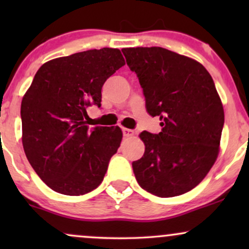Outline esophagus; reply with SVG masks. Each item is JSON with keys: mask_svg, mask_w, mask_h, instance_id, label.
<instances>
[{"mask_svg": "<svg viewBox=\"0 0 249 249\" xmlns=\"http://www.w3.org/2000/svg\"><path fill=\"white\" fill-rule=\"evenodd\" d=\"M122 131H123V136H124V137H132V136H134V131L133 130H130V128L123 127Z\"/></svg>", "mask_w": 249, "mask_h": 249, "instance_id": "34e87169", "label": "esophagus"}]
</instances>
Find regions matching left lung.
I'll return each instance as SVG.
<instances>
[{"label": "left lung", "mask_w": 249, "mask_h": 249, "mask_svg": "<svg viewBox=\"0 0 249 249\" xmlns=\"http://www.w3.org/2000/svg\"><path fill=\"white\" fill-rule=\"evenodd\" d=\"M122 51L138 77L147 112L161 121V132L139 134L145 152L132 162L137 181L160 198L186 193L219 153L225 115L212 77L199 62L160 47Z\"/></svg>", "instance_id": "1"}]
</instances>
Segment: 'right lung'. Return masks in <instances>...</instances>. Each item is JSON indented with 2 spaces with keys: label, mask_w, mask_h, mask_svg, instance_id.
<instances>
[{
  "label": "right lung",
  "mask_w": 249,
  "mask_h": 249,
  "mask_svg": "<svg viewBox=\"0 0 249 249\" xmlns=\"http://www.w3.org/2000/svg\"><path fill=\"white\" fill-rule=\"evenodd\" d=\"M125 64L118 49L103 48L44 63L22 99L25 156L47 186L83 196L101 185L121 145L118 126L87 125V108L101 107L102 87Z\"/></svg>",
  "instance_id": "obj_1"
}]
</instances>
